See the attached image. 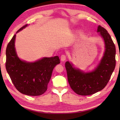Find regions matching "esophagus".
Listing matches in <instances>:
<instances>
[{
	"instance_id": "34e87169",
	"label": "esophagus",
	"mask_w": 120,
	"mask_h": 120,
	"mask_svg": "<svg viewBox=\"0 0 120 120\" xmlns=\"http://www.w3.org/2000/svg\"><path fill=\"white\" fill-rule=\"evenodd\" d=\"M66 56L64 55H62L61 56V61H64L66 60Z\"/></svg>"
}]
</instances>
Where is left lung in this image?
Listing matches in <instances>:
<instances>
[{"label": "left lung", "mask_w": 120, "mask_h": 120, "mask_svg": "<svg viewBox=\"0 0 120 120\" xmlns=\"http://www.w3.org/2000/svg\"><path fill=\"white\" fill-rule=\"evenodd\" d=\"M100 32L105 44V52L101 61L93 72L84 73L73 68L68 61L65 62L68 79L71 89L80 95H89L101 91L105 87L115 68L116 46L108 31L99 25Z\"/></svg>", "instance_id": "1"}]
</instances>
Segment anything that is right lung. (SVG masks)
Returning <instances> with one entry per match:
<instances>
[{
	"label": "right lung",
	"instance_id": "obj_1",
	"mask_svg": "<svg viewBox=\"0 0 120 120\" xmlns=\"http://www.w3.org/2000/svg\"><path fill=\"white\" fill-rule=\"evenodd\" d=\"M21 28L16 32L27 26ZM14 35L6 48V68L15 87L19 92L30 96H39L47 89L53 68L60 63L58 56L43 58L34 63L22 61L15 52Z\"/></svg>",
	"mask_w": 120,
	"mask_h": 120
}]
</instances>
